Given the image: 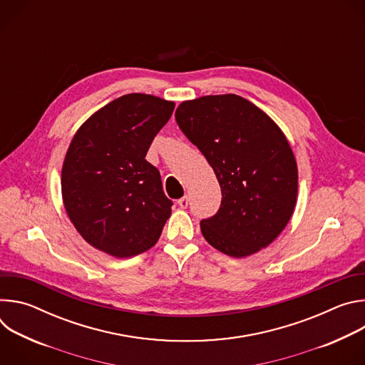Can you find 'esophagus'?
Masks as SVG:
<instances>
[{
	"label": "esophagus",
	"mask_w": 365,
	"mask_h": 365,
	"mask_svg": "<svg viewBox=\"0 0 365 365\" xmlns=\"http://www.w3.org/2000/svg\"><path fill=\"white\" fill-rule=\"evenodd\" d=\"M178 203H179V206L182 207V210H186V207L189 206V199H187V196L180 197V199L178 200Z\"/></svg>",
	"instance_id": "esophagus-1"
}]
</instances>
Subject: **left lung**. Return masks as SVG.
Listing matches in <instances>:
<instances>
[{"label":"left lung","instance_id":"8db88e82","mask_svg":"<svg viewBox=\"0 0 365 365\" xmlns=\"http://www.w3.org/2000/svg\"><path fill=\"white\" fill-rule=\"evenodd\" d=\"M175 117L221 186L218 212L200 221L205 240L237 258L272 244L297 196V165L277 124L234 93L185 101Z\"/></svg>","mask_w":365,"mask_h":365}]
</instances>
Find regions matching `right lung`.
<instances>
[{
  "label": "right lung",
  "instance_id": "1",
  "mask_svg": "<svg viewBox=\"0 0 365 365\" xmlns=\"http://www.w3.org/2000/svg\"><path fill=\"white\" fill-rule=\"evenodd\" d=\"M175 102L123 95L76 131L62 168L66 212L92 247L117 258L151 248L172 214L159 170L145 160Z\"/></svg>",
  "mask_w": 365,
  "mask_h": 365
}]
</instances>
